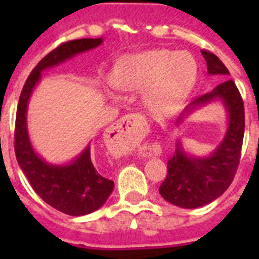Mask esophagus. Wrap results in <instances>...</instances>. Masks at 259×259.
<instances>
[{"label":"esophagus","instance_id":"esophagus-1","mask_svg":"<svg viewBox=\"0 0 259 259\" xmlns=\"http://www.w3.org/2000/svg\"><path fill=\"white\" fill-rule=\"evenodd\" d=\"M146 131V122L140 114H128L120 118L118 122L107 130V146L114 154H123L132 150L139 144ZM144 153L158 155L161 146L152 144L144 148Z\"/></svg>","mask_w":259,"mask_h":259}]
</instances>
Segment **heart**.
Returning a JSON list of instances; mask_svg holds the SVG:
<instances>
[{
    "instance_id": "obj_1",
    "label": "heart",
    "mask_w": 259,
    "mask_h": 259,
    "mask_svg": "<svg viewBox=\"0 0 259 259\" xmlns=\"http://www.w3.org/2000/svg\"><path fill=\"white\" fill-rule=\"evenodd\" d=\"M197 62L191 53L153 49L116 62L111 84L122 91H143L145 106L158 115L179 109L197 80Z\"/></svg>"
}]
</instances>
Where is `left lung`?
Listing matches in <instances>:
<instances>
[{"label": "left lung", "instance_id": "obj_1", "mask_svg": "<svg viewBox=\"0 0 259 259\" xmlns=\"http://www.w3.org/2000/svg\"><path fill=\"white\" fill-rule=\"evenodd\" d=\"M201 53L210 75H230V71L215 54L209 50H201ZM215 100H221L228 113L227 132L218 148L209 157H191L183 150L179 140L176 141L175 153L167 162V176L159 187V193L175 206L196 209L207 205L226 192L236 174L241 157L245 114L241 95L233 80H226L215 87L212 92L192 101L178 123L194 109Z\"/></svg>", "mask_w": 259, "mask_h": 259}]
</instances>
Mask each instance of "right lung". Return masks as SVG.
Returning <instances> with one entry per match:
<instances>
[{
    "label": "right lung",
    "instance_id": "add662e5",
    "mask_svg": "<svg viewBox=\"0 0 259 259\" xmlns=\"http://www.w3.org/2000/svg\"><path fill=\"white\" fill-rule=\"evenodd\" d=\"M102 44V38H79L63 42L37 63L20 93L15 118L14 148L20 168L33 191L48 205L72 217L96 211L106 202L114 189L113 180L96 170L91 159V146L68 164H49L38 157L31 145L27 131V105L32 91L41 79V71L58 66L79 53Z\"/></svg>",
    "mask_w": 259,
    "mask_h": 259
}]
</instances>
